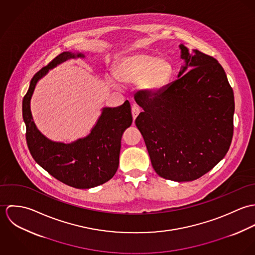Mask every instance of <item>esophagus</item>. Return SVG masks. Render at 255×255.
Masks as SVG:
<instances>
[{
    "instance_id": "obj_1",
    "label": "esophagus",
    "mask_w": 255,
    "mask_h": 255,
    "mask_svg": "<svg viewBox=\"0 0 255 255\" xmlns=\"http://www.w3.org/2000/svg\"><path fill=\"white\" fill-rule=\"evenodd\" d=\"M140 113V109L138 108V106L136 104H133L131 106V114H132V118H133V121L135 120V118L138 116V114Z\"/></svg>"
}]
</instances>
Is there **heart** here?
Listing matches in <instances>:
<instances>
[{
    "instance_id": "heart-1",
    "label": "heart",
    "mask_w": 255,
    "mask_h": 255,
    "mask_svg": "<svg viewBox=\"0 0 255 255\" xmlns=\"http://www.w3.org/2000/svg\"><path fill=\"white\" fill-rule=\"evenodd\" d=\"M115 75L124 83L139 82V88L146 94H157L169 85L174 75V68L167 59H157L151 55L138 53L121 59ZM110 82L116 88L120 86L114 79H110Z\"/></svg>"
}]
</instances>
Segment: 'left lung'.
<instances>
[{
	"label": "left lung",
	"mask_w": 255,
	"mask_h": 255,
	"mask_svg": "<svg viewBox=\"0 0 255 255\" xmlns=\"http://www.w3.org/2000/svg\"><path fill=\"white\" fill-rule=\"evenodd\" d=\"M178 79L162 92L136 94L135 120L155 172L175 182L194 181L227 154L233 138L235 99L216 59L180 45Z\"/></svg>",
	"instance_id": "left-lung-1"
}]
</instances>
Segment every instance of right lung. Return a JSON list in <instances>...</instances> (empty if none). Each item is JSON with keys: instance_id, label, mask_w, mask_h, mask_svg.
Segmentation results:
<instances>
[{"instance_id": "1", "label": "right lung", "mask_w": 255, "mask_h": 255, "mask_svg": "<svg viewBox=\"0 0 255 255\" xmlns=\"http://www.w3.org/2000/svg\"><path fill=\"white\" fill-rule=\"evenodd\" d=\"M82 53L64 52L32 77L22 100V117L26 127V142L38 165L60 182L75 188H91L111 180L119 167L121 139L132 123L131 108L127 100L115 108L105 107L90 133L71 143L47 138L37 128L30 101L37 82L49 70L76 58Z\"/></svg>"}]
</instances>
